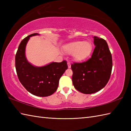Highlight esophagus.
<instances>
[{
    "instance_id": "34e87169",
    "label": "esophagus",
    "mask_w": 131,
    "mask_h": 131,
    "mask_svg": "<svg viewBox=\"0 0 131 131\" xmlns=\"http://www.w3.org/2000/svg\"><path fill=\"white\" fill-rule=\"evenodd\" d=\"M68 68H69V69L71 68V64H70V63L69 62H68Z\"/></svg>"
}]
</instances>
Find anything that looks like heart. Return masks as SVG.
<instances>
[{"instance_id":"obj_1","label":"heart","mask_w":131,"mask_h":131,"mask_svg":"<svg viewBox=\"0 0 131 131\" xmlns=\"http://www.w3.org/2000/svg\"><path fill=\"white\" fill-rule=\"evenodd\" d=\"M64 49L68 53L73 54L75 60L81 61L86 59L91 54L92 45L89 41L77 40L66 44Z\"/></svg>"}]
</instances>
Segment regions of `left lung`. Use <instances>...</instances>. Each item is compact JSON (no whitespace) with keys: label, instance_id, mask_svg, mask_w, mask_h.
Here are the masks:
<instances>
[{"label":"left lung","instance_id":"8db88e82","mask_svg":"<svg viewBox=\"0 0 131 131\" xmlns=\"http://www.w3.org/2000/svg\"><path fill=\"white\" fill-rule=\"evenodd\" d=\"M93 38L96 47L91 57L71 66L74 87L84 94L96 93L105 87L112 70V56L106 41L97 37Z\"/></svg>","mask_w":131,"mask_h":131}]
</instances>
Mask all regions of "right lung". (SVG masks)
<instances>
[{
  "instance_id": "add662e5",
  "label": "right lung",
  "mask_w": 131,
  "mask_h": 131,
  "mask_svg": "<svg viewBox=\"0 0 131 131\" xmlns=\"http://www.w3.org/2000/svg\"><path fill=\"white\" fill-rule=\"evenodd\" d=\"M34 33L24 38L18 46L15 57V66L19 82L30 93L39 97L51 96L57 90L59 80L68 69L67 62L50 63L37 67L27 61L25 48L27 41Z\"/></svg>"
}]
</instances>
